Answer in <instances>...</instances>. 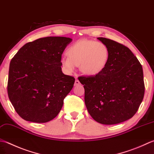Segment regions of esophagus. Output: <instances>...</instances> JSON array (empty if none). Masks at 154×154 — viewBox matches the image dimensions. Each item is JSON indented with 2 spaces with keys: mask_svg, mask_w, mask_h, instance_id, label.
<instances>
[{
  "mask_svg": "<svg viewBox=\"0 0 154 154\" xmlns=\"http://www.w3.org/2000/svg\"><path fill=\"white\" fill-rule=\"evenodd\" d=\"M79 83H80L79 81L78 80V79H76V80H75V86H77L78 85H79Z\"/></svg>",
  "mask_w": 154,
  "mask_h": 154,
  "instance_id": "34e87169",
  "label": "esophagus"
}]
</instances>
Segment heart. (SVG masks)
<instances>
[{
  "label": "heart",
  "mask_w": 154,
  "mask_h": 154,
  "mask_svg": "<svg viewBox=\"0 0 154 154\" xmlns=\"http://www.w3.org/2000/svg\"><path fill=\"white\" fill-rule=\"evenodd\" d=\"M68 57H63L61 65L68 73H73L75 67L87 75H97L103 70L109 59V50L104 43L88 39L75 42L68 48Z\"/></svg>",
  "instance_id": "b5f03b06"
}]
</instances>
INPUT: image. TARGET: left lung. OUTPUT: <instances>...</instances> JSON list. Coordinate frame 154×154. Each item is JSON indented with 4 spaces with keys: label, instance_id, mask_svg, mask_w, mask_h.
Listing matches in <instances>:
<instances>
[{
    "label": "left lung",
    "instance_id": "left-lung-1",
    "mask_svg": "<svg viewBox=\"0 0 154 154\" xmlns=\"http://www.w3.org/2000/svg\"><path fill=\"white\" fill-rule=\"evenodd\" d=\"M97 39L109 50L107 65L94 76L78 79L85 89V103L93 119L101 124H117L131 118L142 102V66L125 45L103 37Z\"/></svg>",
    "mask_w": 154,
    "mask_h": 154
}]
</instances>
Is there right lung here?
Segmentation results:
<instances>
[{"label": "right lung", "instance_id": "add662e5", "mask_svg": "<svg viewBox=\"0 0 154 154\" xmlns=\"http://www.w3.org/2000/svg\"><path fill=\"white\" fill-rule=\"evenodd\" d=\"M72 39L47 37L23 46L11 61L7 91L20 117L46 123L58 115L75 83L61 71V56Z\"/></svg>", "mask_w": 154, "mask_h": 154}]
</instances>
